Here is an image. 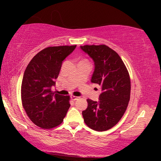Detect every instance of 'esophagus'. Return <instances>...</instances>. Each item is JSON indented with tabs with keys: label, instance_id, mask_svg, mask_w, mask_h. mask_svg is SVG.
Instances as JSON below:
<instances>
[{
	"label": "esophagus",
	"instance_id": "1",
	"mask_svg": "<svg viewBox=\"0 0 161 161\" xmlns=\"http://www.w3.org/2000/svg\"><path fill=\"white\" fill-rule=\"evenodd\" d=\"M71 98L72 100H73V101H75V100L79 99V97H77V96H75V95H71Z\"/></svg>",
	"mask_w": 161,
	"mask_h": 161
}]
</instances>
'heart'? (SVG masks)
Returning <instances> with one entry per match:
<instances>
[{"label": "heart", "instance_id": "obj_1", "mask_svg": "<svg viewBox=\"0 0 161 161\" xmlns=\"http://www.w3.org/2000/svg\"><path fill=\"white\" fill-rule=\"evenodd\" d=\"M84 60H86V59H83V60H81V61H84Z\"/></svg>", "mask_w": 161, "mask_h": 161}]
</instances>
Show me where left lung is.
Listing matches in <instances>:
<instances>
[{
  "mask_svg": "<svg viewBox=\"0 0 161 161\" xmlns=\"http://www.w3.org/2000/svg\"><path fill=\"white\" fill-rule=\"evenodd\" d=\"M95 62L92 82L101 87L99 101L87 99L82 111L89 128L106 131L114 127L124 115L130 100L131 82L127 68L115 51L105 45L81 46Z\"/></svg>",
  "mask_w": 161,
  "mask_h": 161,
  "instance_id": "1",
  "label": "left lung"
}]
</instances>
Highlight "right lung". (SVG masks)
<instances>
[{
	"mask_svg": "<svg viewBox=\"0 0 161 161\" xmlns=\"http://www.w3.org/2000/svg\"><path fill=\"white\" fill-rule=\"evenodd\" d=\"M76 45L47 47L28 64L21 85L22 104L31 121L42 129H52L64 121L70 97L54 94L51 86L58 77L62 63Z\"/></svg>",
	"mask_w": 161,
	"mask_h": 161,
	"instance_id": "obj_1",
	"label": "right lung"
}]
</instances>
